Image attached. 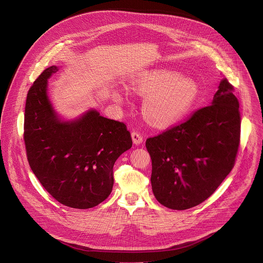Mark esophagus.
<instances>
[{
    "instance_id": "obj_1",
    "label": "esophagus",
    "mask_w": 263,
    "mask_h": 263,
    "mask_svg": "<svg viewBox=\"0 0 263 263\" xmlns=\"http://www.w3.org/2000/svg\"><path fill=\"white\" fill-rule=\"evenodd\" d=\"M131 136H132L133 143H134V144H136V145L140 144V143L143 141V137H142V135H141L140 133H138V132H135V131H134V132H132Z\"/></svg>"
}]
</instances>
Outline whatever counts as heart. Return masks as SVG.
Returning a JSON list of instances; mask_svg holds the SVG:
<instances>
[{
	"label": "heart",
	"instance_id": "obj_1",
	"mask_svg": "<svg viewBox=\"0 0 263 263\" xmlns=\"http://www.w3.org/2000/svg\"><path fill=\"white\" fill-rule=\"evenodd\" d=\"M131 89L144 97L141 112L154 127L166 128L184 119L199 97L197 82L167 69L141 71L130 79ZM117 102L123 101L121 90L112 92Z\"/></svg>",
	"mask_w": 263,
	"mask_h": 263
}]
</instances>
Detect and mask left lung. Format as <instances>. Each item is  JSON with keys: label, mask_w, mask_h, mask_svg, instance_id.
I'll return each mask as SVG.
<instances>
[{"label": "left lung", "mask_w": 263, "mask_h": 263, "mask_svg": "<svg viewBox=\"0 0 263 263\" xmlns=\"http://www.w3.org/2000/svg\"><path fill=\"white\" fill-rule=\"evenodd\" d=\"M224 78L211 105L146 139L152 189L164 206L183 211L208 199L231 171L240 136L239 104Z\"/></svg>", "instance_id": "left-lung-1"}]
</instances>
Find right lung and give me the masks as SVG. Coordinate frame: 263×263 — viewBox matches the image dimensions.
Segmentation results:
<instances>
[{"instance_id":"obj_1","label":"right lung","mask_w":263,"mask_h":263,"mask_svg":"<svg viewBox=\"0 0 263 263\" xmlns=\"http://www.w3.org/2000/svg\"><path fill=\"white\" fill-rule=\"evenodd\" d=\"M59 67L45 69L28 92L25 143L36 178L60 203L79 210L104 201L112 191V168L132 146L124 123L89 109L63 120L47 94L48 79Z\"/></svg>"}]
</instances>
